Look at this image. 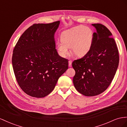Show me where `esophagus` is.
<instances>
[{
    "label": "esophagus",
    "mask_w": 127,
    "mask_h": 127,
    "mask_svg": "<svg viewBox=\"0 0 127 127\" xmlns=\"http://www.w3.org/2000/svg\"><path fill=\"white\" fill-rule=\"evenodd\" d=\"M71 63H72V61L71 60H69L68 61V66H69V67H71Z\"/></svg>",
    "instance_id": "34e87169"
}]
</instances>
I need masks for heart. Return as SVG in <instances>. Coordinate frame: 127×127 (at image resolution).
<instances>
[{"label": "heart", "instance_id": "obj_1", "mask_svg": "<svg viewBox=\"0 0 127 127\" xmlns=\"http://www.w3.org/2000/svg\"><path fill=\"white\" fill-rule=\"evenodd\" d=\"M93 41V32L87 27L77 26L65 30L61 35V40L57 43L59 55L64 58L71 52L76 57H83L90 51Z\"/></svg>", "mask_w": 127, "mask_h": 127}]
</instances>
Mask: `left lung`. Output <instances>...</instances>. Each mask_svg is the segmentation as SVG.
Instances as JSON below:
<instances>
[{
	"instance_id": "left-lung-1",
	"label": "left lung",
	"mask_w": 127,
	"mask_h": 127,
	"mask_svg": "<svg viewBox=\"0 0 127 127\" xmlns=\"http://www.w3.org/2000/svg\"><path fill=\"white\" fill-rule=\"evenodd\" d=\"M92 25L97 32L93 33L90 51L72 63L75 71L74 87L85 96H95L105 91L113 79L119 63L118 49L110 31L100 23Z\"/></svg>"
}]
</instances>
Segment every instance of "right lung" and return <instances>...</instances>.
Here are the masks:
<instances>
[{
  "label": "right lung",
  "mask_w": 127,
  "mask_h": 127,
  "mask_svg": "<svg viewBox=\"0 0 127 127\" xmlns=\"http://www.w3.org/2000/svg\"><path fill=\"white\" fill-rule=\"evenodd\" d=\"M59 24V21L33 24L23 33L13 50L12 65L17 82L32 97L50 94L68 68V60L56 49L54 35Z\"/></svg>",
  "instance_id": "1"
}]
</instances>
